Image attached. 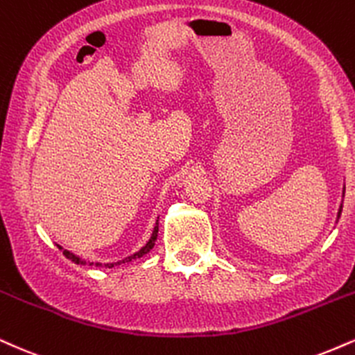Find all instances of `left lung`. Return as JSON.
Returning a JSON list of instances; mask_svg holds the SVG:
<instances>
[{"mask_svg":"<svg viewBox=\"0 0 355 355\" xmlns=\"http://www.w3.org/2000/svg\"><path fill=\"white\" fill-rule=\"evenodd\" d=\"M340 212H343V206H340V207H339V212H337V219H339V218H340Z\"/></svg>","mask_w":355,"mask_h":355,"instance_id":"left-lung-1","label":"left lung"}]
</instances>
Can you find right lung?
Wrapping results in <instances>:
<instances>
[{"label": "right lung", "instance_id": "add662e5", "mask_svg": "<svg viewBox=\"0 0 355 355\" xmlns=\"http://www.w3.org/2000/svg\"><path fill=\"white\" fill-rule=\"evenodd\" d=\"M157 231H159V223H157L156 220V226H154V229H153V234H151V237H149V241L148 243H146L143 248L139 249V251L137 252H135V254H131V256H128V257H124L123 261H118V262H107V264H103V262H96V266H104V268H114V266H118V264H124V262H131L132 259H137V257H143V256H146V254H148L149 251H151V249L154 248V243H156V239H157ZM58 248L60 249H62L61 245H58ZM62 254H64L66 257H68V259H71L74 262V264H81V266H85V264H89V266H93L94 262H87V261H85V259H81V257L79 256H74L73 252H69V251H62Z\"/></svg>", "mask_w": 355, "mask_h": 355}]
</instances>
